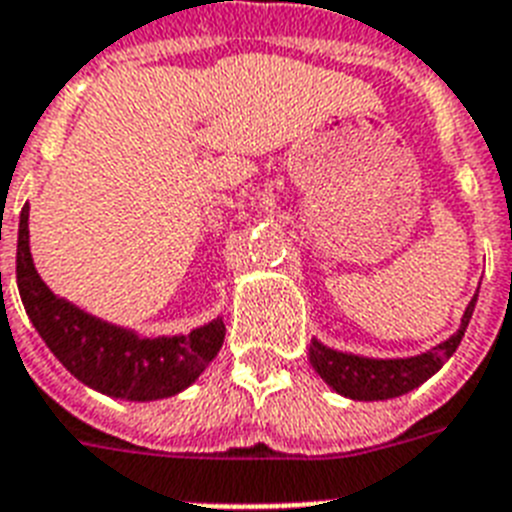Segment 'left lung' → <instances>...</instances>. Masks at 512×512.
Returning a JSON list of instances; mask_svg holds the SVG:
<instances>
[{
	"mask_svg": "<svg viewBox=\"0 0 512 512\" xmlns=\"http://www.w3.org/2000/svg\"><path fill=\"white\" fill-rule=\"evenodd\" d=\"M476 299H479V292L473 294V299L465 307L458 331L447 342L436 344L434 350L429 352H421V355L413 357L378 360V357L331 350L323 342L313 339L310 342V365L336 394L350 397V400L373 402L402 397V394L418 389L423 381H429L450 360L452 352L458 350V344L463 342L465 328H468V321H471L473 307H476Z\"/></svg>",
	"mask_w": 512,
	"mask_h": 512,
	"instance_id": "1",
	"label": "left lung"
}]
</instances>
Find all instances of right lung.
I'll use <instances>...</instances> for the list:
<instances>
[{
  "label": "right lung",
  "mask_w": 512,
  "mask_h": 512,
  "mask_svg": "<svg viewBox=\"0 0 512 512\" xmlns=\"http://www.w3.org/2000/svg\"><path fill=\"white\" fill-rule=\"evenodd\" d=\"M18 292L28 318L54 357L91 389L131 402L165 400L202 376L223 347V318L191 334L147 339L57 297L33 268L28 205L18 226Z\"/></svg>",
  "instance_id": "right-lung-1"
}]
</instances>
